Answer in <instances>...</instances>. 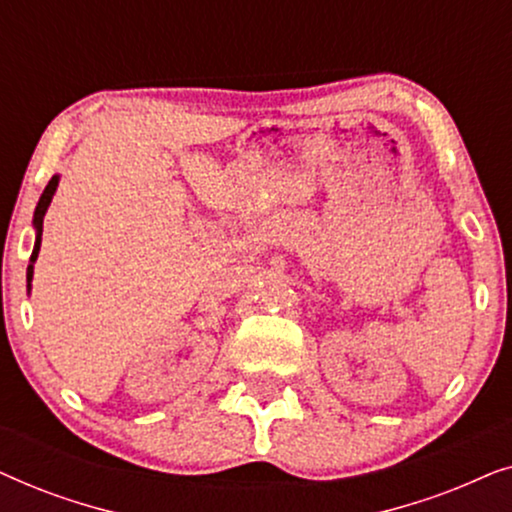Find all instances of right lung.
<instances>
[{"label": "right lung", "mask_w": 512, "mask_h": 512, "mask_svg": "<svg viewBox=\"0 0 512 512\" xmlns=\"http://www.w3.org/2000/svg\"><path fill=\"white\" fill-rule=\"evenodd\" d=\"M55 188H58V177H53L51 181H48V186L44 188V193H41V198H39V205H37V209H34V228H37V242H34V251L30 256L32 263L37 261V254H39V247H41V233H44V214H46L48 205H51ZM32 272H34V265L27 268V282L32 279Z\"/></svg>", "instance_id": "obj_1"}]
</instances>
